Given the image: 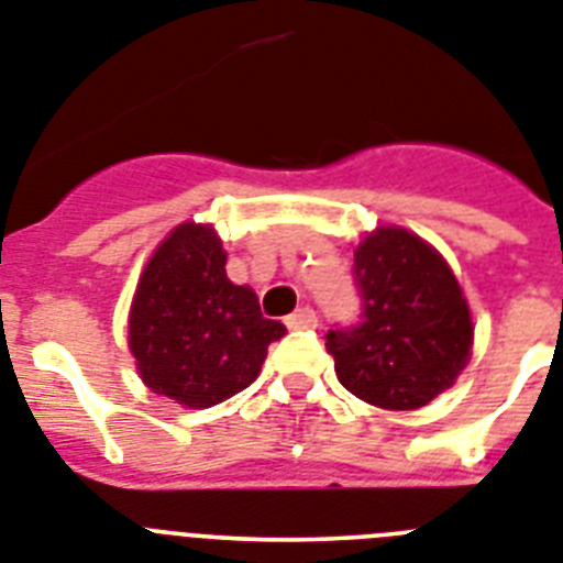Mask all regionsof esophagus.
I'll use <instances>...</instances> for the list:
<instances>
[{
  "instance_id": "obj_1",
  "label": "esophagus",
  "mask_w": 563,
  "mask_h": 563,
  "mask_svg": "<svg viewBox=\"0 0 563 563\" xmlns=\"http://www.w3.org/2000/svg\"><path fill=\"white\" fill-rule=\"evenodd\" d=\"M286 327H289V329H312V327H318V314H314L312 306H300L297 312H291L289 318H286Z\"/></svg>"
}]
</instances>
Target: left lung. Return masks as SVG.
<instances>
[{"label": "left lung", "instance_id": "8db88e82", "mask_svg": "<svg viewBox=\"0 0 563 563\" xmlns=\"http://www.w3.org/2000/svg\"><path fill=\"white\" fill-rule=\"evenodd\" d=\"M361 321L329 329L338 382L385 410H416L454 385L474 323L442 254L405 228H376L355 249Z\"/></svg>", "mask_w": 563, "mask_h": 563}]
</instances>
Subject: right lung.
I'll list each match as a JSON object with an SVG mask.
<instances>
[{
	"label": "right lung",
	"mask_w": 563,
	"mask_h": 563,
	"mask_svg": "<svg viewBox=\"0 0 563 563\" xmlns=\"http://www.w3.org/2000/svg\"><path fill=\"white\" fill-rule=\"evenodd\" d=\"M225 260L213 228L185 222L153 251L132 297L130 353L141 382L190 410L245 390L268 344L286 335L249 286L228 280Z\"/></svg>",
	"instance_id": "add662e5"
}]
</instances>
